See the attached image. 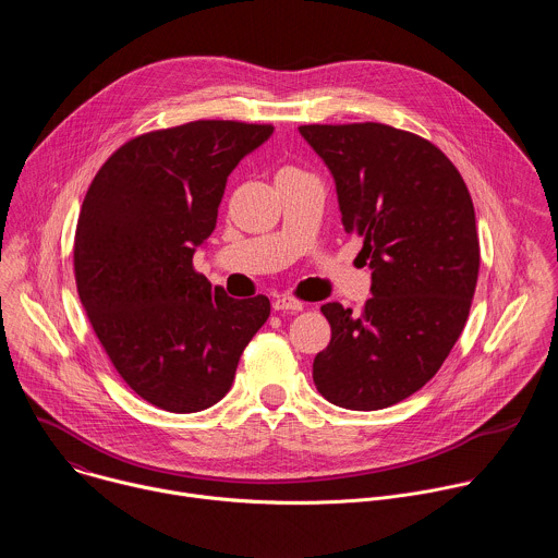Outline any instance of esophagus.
<instances>
[{
    "label": "esophagus",
    "mask_w": 558,
    "mask_h": 558,
    "mask_svg": "<svg viewBox=\"0 0 558 558\" xmlns=\"http://www.w3.org/2000/svg\"><path fill=\"white\" fill-rule=\"evenodd\" d=\"M274 311H291V313H295V311H302V302L291 298V295H278L274 300Z\"/></svg>",
    "instance_id": "1"
}]
</instances>
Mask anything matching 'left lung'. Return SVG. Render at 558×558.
<instances>
[{
  "instance_id": "left-lung-1",
  "label": "left lung",
  "mask_w": 558,
  "mask_h": 558,
  "mask_svg": "<svg viewBox=\"0 0 558 558\" xmlns=\"http://www.w3.org/2000/svg\"><path fill=\"white\" fill-rule=\"evenodd\" d=\"M331 170L347 233L364 241L371 298L355 313L320 306L331 342L313 360L323 397L379 411L417 392L468 320L480 235L470 192L430 141L384 123L300 125Z\"/></svg>"
}]
</instances>
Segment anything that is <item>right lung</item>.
<instances>
[{
    "label": "right lung",
    "mask_w": 558,
    "mask_h": 558,
    "mask_svg": "<svg viewBox=\"0 0 558 558\" xmlns=\"http://www.w3.org/2000/svg\"><path fill=\"white\" fill-rule=\"evenodd\" d=\"M271 132L214 119L145 132L88 187L74 231L78 300L117 373L151 407H214L267 323V295L229 298L192 260L216 227L227 177Z\"/></svg>",
    "instance_id": "right-lung-1"
}]
</instances>
